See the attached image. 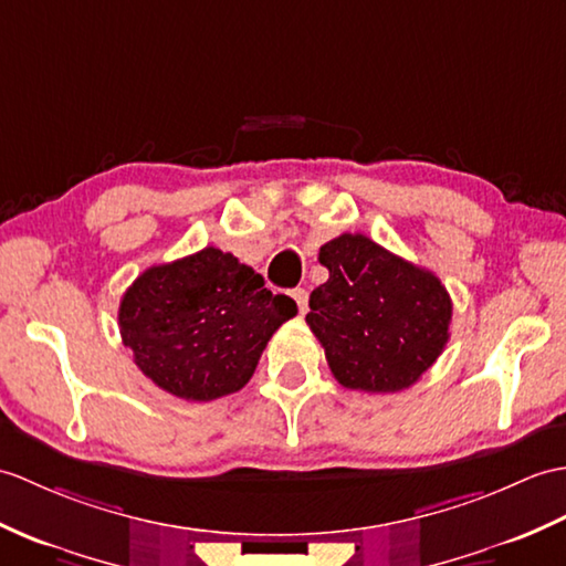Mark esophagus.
Listing matches in <instances>:
<instances>
[{
    "mask_svg": "<svg viewBox=\"0 0 566 566\" xmlns=\"http://www.w3.org/2000/svg\"><path fill=\"white\" fill-rule=\"evenodd\" d=\"M292 298L296 301V306H298V311L301 313H306V308H308V292H306V289H294V292H292Z\"/></svg>",
    "mask_w": 566,
    "mask_h": 566,
    "instance_id": "obj_1",
    "label": "esophagus"
}]
</instances>
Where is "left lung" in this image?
I'll return each instance as SVG.
<instances>
[{
    "instance_id": "obj_1",
    "label": "left lung",
    "mask_w": 566,
    "mask_h": 566,
    "mask_svg": "<svg viewBox=\"0 0 566 566\" xmlns=\"http://www.w3.org/2000/svg\"><path fill=\"white\" fill-rule=\"evenodd\" d=\"M331 277L313 289L306 323L339 386L398 392L439 359L453 304L437 274L417 268L364 233L321 245Z\"/></svg>"
}]
</instances>
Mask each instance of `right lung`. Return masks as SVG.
Listing matches in <instances>:
<instances>
[{
  "label": "right lung",
  "instance_id": "right-lung-1",
  "mask_svg": "<svg viewBox=\"0 0 566 566\" xmlns=\"http://www.w3.org/2000/svg\"><path fill=\"white\" fill-rule=\"evenodd\" d=\"M296 315L260 274L219 248L144 270L117 323L139 371L170 396L209 402L251 380L268 339Z\"/></svg>",
  "mask_w": 566,
  "mask_h": 566
}]
</instances>
